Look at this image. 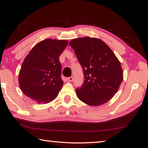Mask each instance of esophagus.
I'll list each match as a JSON object with an SVG mask.
<instances>
[{
  "mask_svg": "<svg viewBox=\"0 0 148 148\" xmlns=\"http://www.w3.org/2000/svg\"><path fill=\"white\" fill-rule=\"evenodd\" d=\"M73 79H74V78H73V77H72V76L69 77H67V78H66L67 81L69 82H71L73 81Z\"/></svg>",
  "mask_w": 148,
  "mask_h": 148,
  "instance_id": "esophagus-1",
  "label": "esophagus"
}]
</instances>
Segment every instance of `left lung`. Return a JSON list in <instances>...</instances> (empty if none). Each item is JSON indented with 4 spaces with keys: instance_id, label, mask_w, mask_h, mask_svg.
Instances as JSON below:
<instances>
[{
    "instance_id": "left-lung-1",
    "label": "left lung",
    "mask_w": 148,
    "mask_h": 148,
    "mask_svg": "<svg viewBox=\"0 0 148 148\" xmlns=\"http://www.w3.org/2000/svg\"><path fill=\"white\" fill-rule=\"evenodd\" d=\"M69 45L82 67L84 82L76 88L77 98L90 106L109 101L123 79L120 62L110 47L97 38H75Z\"/></svg>"
}]
</instances>
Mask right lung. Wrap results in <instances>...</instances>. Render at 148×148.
Wrapping results in <instances>:
<instances>
[{"mask_svg":"<svg viewBox=\"0 0 148 148\" xmlns=\"http://www.w3.org/2000/svg\"><path fill=\"white\" fill-rule=\"evenodd\" d=\"M67 45L66 40L46 39L32 47L19 74L20 88L26 96L38 103L56 98L63 86L59 56Z\"/></svg>","mask_w":148,"mask_h":148,"instance_id":"add662e5","label":"right lung"}]
</instances>
